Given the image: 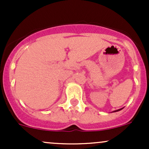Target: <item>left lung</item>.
<instances>
[{
    "mask_svg": "<svg viewBox=\"0 0 149 149\" xmlns=\"http://www.w3.org/2000/svg\"><path fill=\"white\" fill-rule=\"evenodd\" d=\"M123 109V108H122V109H118V110H116V111H113V112H117V111H120V110H122V109Z\"/></svg>",
    "mask_w": 149,
    "mask_h": 149,
    "instance_id": "8db88e82",
    "label": "left lung"
}]
</instances>
